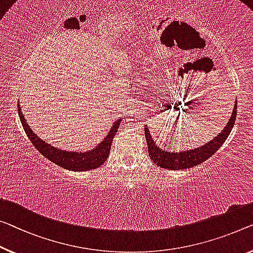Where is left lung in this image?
Listing matches in <instances>:
<instances>
[{"label":"left lung","mask_w":253,"mask_h":253,"mask_svg":"<svg viewBox=\"0 0 253 253\" xmlns=\"http://www.w3.org/2000/svg\"><path fill=\"white\" fill-rule=\"evenodd\" d=\"M237 101L234 103V109L232 111V116L229 118L227 125L220 131L217 136H214L207 144L199 146L197 149H192L187 151H180V152H168L167 150L160 149L156 144L153 138L151 137L150 129L148 126L144 128L145 139L148 143V151L151 160L154 164L160 166L161 168L170 169V170H182V169L192 168L194 166L205 163L207 159L216 153V151L223 145V143L227 139L232 128L234 127L236 112H237Z\"/></svg>","instance_id":"left-lung-1"}]
</instances>
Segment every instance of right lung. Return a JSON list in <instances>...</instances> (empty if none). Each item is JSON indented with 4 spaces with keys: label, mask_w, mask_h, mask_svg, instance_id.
Listing matches in <instances>:
<instances>
[{
    "label": "right lung",
    "mask_w": 253,
    "mask_h": 253,
    "mask_svg": "<svg viewBox=\"0 0 253 253\" xmlns=\"http://www.w3.org/2000/svg\"><path fill=\"white\" fill-rule=\"evenodd\" d=\"M18 114L20 118L21 125L27 134L28 138L32 141L34 146L43 154L45 158L54 163L60 167L68 169V170L74 171H86L90 169L99 168L100 166L104 164V161L108 159L109 153H110L111 144L114 141V137L120 126L122 118L115 120L114 125L110 128L107 136L100 144H97L95 148L86 151V152H76V151H65L58 148H54L48 143H45L42 138H40L34 133L32 128L26 122L24 115H22L20 104L18 103Z\"/></svg>",
    "instance_id": "obj_1"
}]
</instances>
